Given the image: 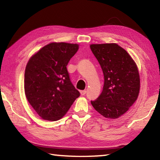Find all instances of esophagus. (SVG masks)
Wrapping results in <instances>:
<instances>
[{"label": "esophagus", "instance_id": "obj_1", "mask_svg": "<svg viewBox=\"0 0 160 160\" xmlns=\"http://www.w3.org/2000/svg\"><path fill=\"white\" fill-rule=\"evenodd\" d=\"M85 94H86V90H82V91H80V94H81V95H82V96H84Z\"/></svg>", "mask_w": 160, "mask_h": 160}]
</instances>
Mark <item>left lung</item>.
<instances>
[{"label":"left lung","mask_w":160,"mask_h":160,"mask_svg":"<svg viewBox=\"0 0 160 160\" xmlns=\"http://www.w3.org/2000/svg\"><path fill=\"white\" fill-rule=\"evenodd\" d=\"M90 48L104 77L102 93L91 104L104 117L118 118L138 97L140 76L137 66L127 51L114 43L91 44Z\"/></svg>","instance_id":"8db88e82"}]
</instances>
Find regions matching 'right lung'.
Here are the masks:
<instances>
[{
  "label": "right lung",
  "mask_w": 160,
  "mask_h": 160,
  "mask_svg": "<svg viewBox=\"0 0 160 160\" xmlns=\"http://www.w3.org/2000/svg\"><path fill=\"white\" fill-rule=\"evenodd\" d=\"M78 47L77 44L51 43L34 54L27 64L25 95L35 112L44 120H59L80 96L66 68Z\"/></svg>",
  "instance_id": "add662e5"
}]
</instances>
